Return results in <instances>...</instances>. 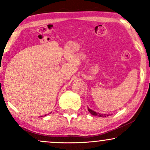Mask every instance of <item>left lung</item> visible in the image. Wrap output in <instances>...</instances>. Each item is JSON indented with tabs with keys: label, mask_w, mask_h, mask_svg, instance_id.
Returning <instances> with one entry per match:
<instances>
[{
	"label": "left lung",
	"mask_w": 150,
	"mask_h": 150,
	"mask_svg": "<svg viewBox=\"0 0 150 150\" xmlns=\"http://www.w3.org/2000/svg\"><path fill=\"white\" fill-rule=\"evenodd\" d=\"M88 110L90 113H91L92 115H95V116H98V117H108V115H105V114H100V113L98 112H96L95 111H93L91 110V109H89V108H88Z\"/></svg>",
	"instance_id": "obj_1"
}]
</instances>
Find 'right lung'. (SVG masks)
<instances>
[{"instance_id":"right-lung-1","label":"right lung","mask_w":150,"mask_h":150,"mask_svg":"<svg viewBox=\"0 0 150 150\" xmlns=\"http://www.w3.org/2000/svg\"><path fill=\"white\" fill-rule=\"evenodd\" d=\"M45 116H46V115H45Z\"/></svg>"}]
</instances>
